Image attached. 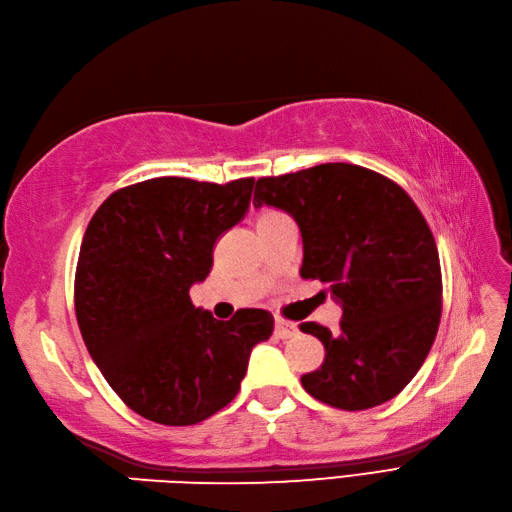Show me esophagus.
<instances>
[{
  "label": "esophagus",
  "instance_id": "1",
  "mask_svg": "<svg viewBox=\"0 0 512 512\" xmlns=\"http://www.w3.org/2000/svg\"><path fill=\"white\" fill-rule=\"evenodd\" d=\"M298 326L294 322H287L283 318H277L274 320V335L281 337V339H290L292 335H296Z\"/></svg>",
  "mask_w": 512,
  "mask_h": 512
}]
</instances>
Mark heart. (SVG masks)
I'll list each match as a JSON object with an SVG mask.
<instances>
[{
    "mask_svg": "<svg viewBox=\"0 0 512 512\" xmlns=\"http://www.w3.org/2000/svg\"><path fill=\"white\" fill-rule=\"evenodd\" d=\"M272 216H277V212H264L259 216V220H266V218H272Z\"/></svg>",
    "mask_w": 512,
    "mask_h": 512,
    "instance_id": "heart-1",
    "label": "heart"
}]
</instances>
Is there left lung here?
<instances>
[{"label": "left lung", "instance_id": "left-lung-1", "mask_svg": "<svg viewBox=\"0 0 512 512\" xmlns=\"http://www.w3.org/2000/svg\"><path fill=\"white\" fill-rule=\"evenodd\" d=\"M255 207L290 214L303 235L300 277L318 279L342 307L339 331L316 322L326 357L300 383L344 411L383 404L422 368L441 320L435 238L398 183L355 164H320L261 177Z\"/></svg>", "mask_w": 512, "mask_h": 512}]
</instances>
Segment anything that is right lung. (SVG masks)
I'll return each instance as SVG.
<instances>
[{
    "mask_svg": "<svg viewBox=\"0 0 512 512\" xmlns=\"http://www.w3.org/2000/svg\"><path fill=\"white\" fill-rule=\"evenodd\" d=\"M255 179L157 177L112 192L88 222L75 316L90 357L131 411L164 426L199 424L240 391L272 313L229 322L192 305L214 244L246 216Z\"/></svg>",
    "mask_w": 512,
    "mask_h": 512,
    "instance_id": "1",
    "label": "right lung"
}]
</instances>
